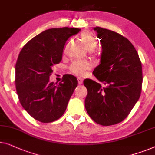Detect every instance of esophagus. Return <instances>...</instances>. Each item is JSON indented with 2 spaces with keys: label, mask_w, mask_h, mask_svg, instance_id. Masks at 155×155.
Returning a JSON list of instances; mask_svg holds the SVG:
<instances>
[{
  "label": "esophagus",
  "mask_w": 155,
  "mask_h": 155,
  "mask_svg": "<svg viewBox=\"0 0 155 155\" xmlns=\"http://www.w3.org/2000/svg\"><path fill=\"white\" fill-rule=\"evenodd\" d=\"M78 84H82L83 83V80L80 78H78Z\"/></svg>",
  "instance_id": "34e87169"
}]
</instances>
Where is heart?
<instances>
[{
  "instance_id": "b5f03b06",
  "label": "heart",
  "mask_w": 155,
  "mask_h": 155,
  "mask_svg": "<svg viewBox=\"0 0 155 155\" xmlns=\"http://www.w3.org/2000/svg\"><path fill=\"white\" fill-rule=\"evenodd\" d=\"M83 44L86 47L88 50L90 51V53L93 58L96 59L97 57V52L94 51L98 46V42L95 35L90 31H84L80 35ZM92 68V65L88 61H74L70 66V70L74 75L82 77L87 71Z\"/></svg>"
}]
</instances>
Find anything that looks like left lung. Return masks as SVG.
<instances>
[{
	"instance_id": "obj_1",
	"label": "left lung",
	"mask_w": 155,
	"mask_h": 155,
	"mask_svg": "<svg viewBox=\"0 0 155 155\" xmlns=\"http://www.w3.org/2000/svg\"><path fill=\"white\" fill-rule=\"evenodd\" d=\"M102 45L101 64L93 74L105 86L87 80L85 108L94 122L110 126L122 122L140 96L142 65L137 51L127 38L96 26Z\"/></svg>"
}]
</instances>
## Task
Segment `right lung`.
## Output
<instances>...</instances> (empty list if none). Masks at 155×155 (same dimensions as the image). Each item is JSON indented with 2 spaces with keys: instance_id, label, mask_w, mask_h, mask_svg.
<instances>
[{
  "instance_id": "1",
  "label": "right lung",
  "mask_w": 155,
  "mask_h": 155,
  "mask_svg": "<svg viewBox=\"0 0 155 155\" xmlns=\"http://www.w3.org/2000/svg\"><path fill=\"white\" fill-rule=\"evenodd\" d=\"M80 31L75 28H50L29 40L20 51L15 66V86L22 107L42 123L58 120L66 111L78 86L72 75L59 84L50 82L52 66L62 59L67 40Z\"/></svg>"
}]
</instances>
